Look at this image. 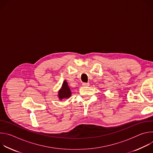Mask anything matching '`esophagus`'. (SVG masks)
<instances>
[{
	"instance_id": "esophagus-1",
	"label": "esophagus",
	"mask_w": 153,
	"mask_h": 153,
	"mask_svg": "<svg viewBox=\"0 0 153 153\" xmlns=\"http://www.w3.org/2000/svg\"><path fill=\"white\" fill-rule=\"evenodd\" d=\"M82 85H83V86H88L90 85V83H82Z\"/></svg>"
}]
</instances>
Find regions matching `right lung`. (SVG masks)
<instances>
[{
  "instance_id": "1",
  "label": "right lung",
  "mask_w": 153,
  "mask_h": 153,
  "mask_svg": "<svg viewBox=\"0 0 153 153\" xmlns=\"http://www.w3.org/2000/svg\"><path fill=\"white\" fill-rule=\"evenodd\" d=\"M71 96V92L68 85V83L66 80L63 82L62 88L60 89L58 93V97L60 100L63 99H68Z\"/></svg>"
}]
</instances>
